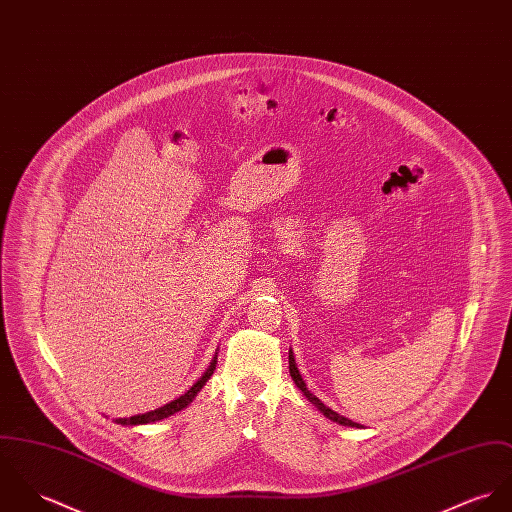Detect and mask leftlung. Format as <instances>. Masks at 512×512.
Instances as JSON below:
<instances>
[{"mask_svg": "<svg viewBox=\"0 0 512 512\" xmlns=\"http://www.w3.org/2000/svg\"><path fill=\"white\" fill-rule=\"evenodd\" d=\"M288 369H290V377H292V381L296 383V387L304 393V397L308 398L326 418H330V420H334V422H338L341 426H349V428H361V424H357V422H353V420H349V418H345V416H341L338 412H334L332 408H328L320 398L314 397L310 391H308V387H306V383L302 381V377H300V373H298V367H296V363H294V357H292V351L288 353Z\"/></svg>", "mask_w": 512, "mask_h": 512, "instance_id": "obj_1", "label": "left lung"}]
</instances>
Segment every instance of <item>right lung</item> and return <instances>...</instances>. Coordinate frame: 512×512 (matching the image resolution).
Segmentation results:
<instances>
[{"instance_id":"1","label":"right lung","mask_w":512,"mask_h":512,"mask_svg":"<svg viewBox=\"0 0 512 512\" xmlns=\"http://www.w3.org/2000/svg\"><path fill=\"white\" fill-rule=\"evenodd\" d=\"M216 359H218V355L214 357V361L210 363V367H208V371L182 395V397L176 398V400H172L169 404H165V406H161V408H157V410H151V412H145V414H137V416H131V418H117L115 422L117 424H121V426H137V424H149V422H157V420H163V418H167V416H172L174 412H178V410H182V408H186L190 402H192V398L196 397L198 393H200V389L206 385V381L212 377V373H214V369H216Z\"/></svg>"}]
</instances>
